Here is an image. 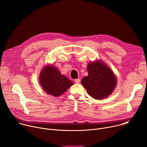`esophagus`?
I'll return each instance as SVG.
<instances>
[{"label": "esophagus", "mask_w": 147, "mask_h": 147, "mask_svg": "<svg viewBox=\"0 0 147 147\" xmlns=\"http://www.w3.org/2000/svg\"><path fill=\"white\" fill-rule=\"evenodd\" d=\"M80 81H81L80 78H77V79H75V80H74L76 83H78V82H80Z\"/></svg>", "instance_id": "1"}]
</instances>
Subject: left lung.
Returning <instances> with one entry per match:
<instances>
[{"mask_svg": "<svg viewBox=\"0 0 147 147\" xmlns=\"http://www.w3.org/2000/svg\"><path fill=\"white\" fill-rule=\"evenodd\" d=\"M88 75L81 80V84L88 94L95 99L107 97L114 90L116 79L112 71L102 61L90 63Z\"/></svg>", "mask_w": 147, "mask_h": 147, "instance_id": "8db88e82", "label": "left lung"}]
</instances>
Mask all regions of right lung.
<instances>
[{
	"label": "right lung",
	"mask_w": 147,
	"mask_h": 147,
	"mask_svg": "<svg viewBox=\"0 0 147 147\" xmlns=\"http://www.w3.org/2000/svg\"><path fill=\"white\" fill-rule=\"evenodd\" d=\"M39 81L43 90L55 96H60L73 85V82L61 75L57 68L51 66H47L41 71Z\"/></svg>",
	"instance_id": "right-lung-1"
}]
</instances>
